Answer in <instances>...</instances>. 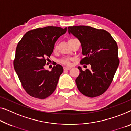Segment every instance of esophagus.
<instances>
[{"label":"esophagus","instance_id":"34e87169","mask_svg":"<svg viewBox=\"0 0 131 131\" xmlns=\"http://www.w3.org/2000/svg\"><path fill=\"white\" fill-rule=\"evenodd\" d=\"M63 69H64V70H65V71H66V70L71 69V68H70V67H66V66H65V67L63 68Z\"/></svg>","mask_w":131,"mask_h":131}]
</instances>
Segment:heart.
I'll return each instance as SVG.
<instances>
[{"instance_id":"b5f03b06","label":"heart","mask_w":131,"mask_h":131,"mask_svg":"<svg viewBox=\"0 0 131 131\" xmlns=\"http://www.w3.org/2000/svg\"><path fill=\"white\" fill-rule=\"evenodd\" d=\"M60 63L64 64V65H69L70 64V60L68 58H64V59H62L60 60Z\"/></svg>"}]
</instances>
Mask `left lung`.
<instances>
[{"label":"left lung","mask_w":131,"mask_h":131,"mask_svg":"<svg viewBox=\"0 0 131 131\" xmlns=\"http://www.w3.org/2000/svg\"><path fill=\"white\" fill-rule=\"evenodd\" d=\"M68 31L81 43L82 53L85 58L80 63L91 66V69L85 71L78 67L80 72L75 81L78 89L88 97L102 95L111 85L119 64L116 42L103 29L77 26H69Z\"/></svg>","instance_id":"8db88e82"}]
</instances>
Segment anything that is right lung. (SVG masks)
<instances>
[{
    "instance_id": "right-lung-1",
    "label": "right lung",
    "mask_w": 131,
    "mask_h": 131,
    "mask_svg": "<svg viewBox=\"0 0 131 131\" xmlns=\"http://www.w3.org/2000/svg\"><path fill=\"white\" fill-rule=\"evenodd\" d=\"M66 30L57 26L34 29L26 33L17 44L13 66L23 88L31 96L45 99L55 90L63 67L56 65L49 71L44 66L56 41Z\"/></svg>"
}]
</instances>
